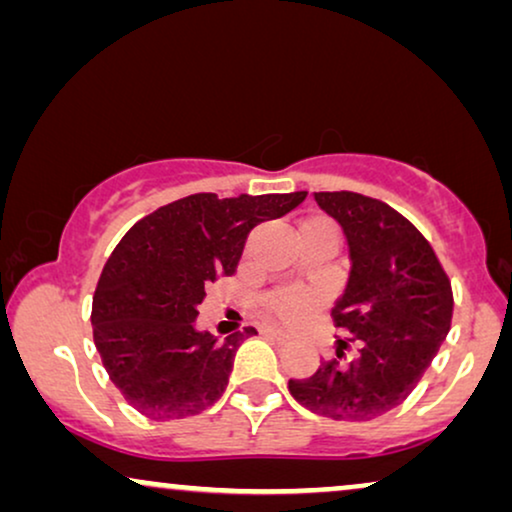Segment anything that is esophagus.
<instances>
[{
    "label": "esophagus",
    "instance_id": "1",
    "mask_svg": "<svg viewBox=\"0 0 512 512\" xmlns=\"http://www.w3.org/2000/svg\"><path fill=\"white\" fill-rule=\"evenodd\" d=\"M261 333H263V335H268V338H272V340H277V342H289V340H291V335H289V333H284L282 328L263 326V328H261Z\"/></svg>",
    "mask_w": 512,
    "mask_h": 512
}]
</instances>
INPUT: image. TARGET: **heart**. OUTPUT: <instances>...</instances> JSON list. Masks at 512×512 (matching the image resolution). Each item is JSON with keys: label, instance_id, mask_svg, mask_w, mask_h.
Listing matches in <instances>:
<instances>
[{"label": "heart", "instance_id": "b5f03b06", "mask_svg": "<svg viewBox=\"0 0 512 512\" xmlns=\"http://www.w3.org/2000/svg\"><path fill=\"white\" fill-rule=\"evenodd\" d=\"M305 226L326 228V230H333V233H338V228H335L328 219H324V216H314V219L305 223ZM324 303H326V293L321 289H312V286H284V289L270 291L268 296L263 298L265 312L282 321H289V324H298V321L307 319L310 314L321 310Z\"/></svg>", "mask_w": 512, "mask_h": 512}]
</instances>
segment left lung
Instances as JSON below:
<instances>
[{
    "instance_id": "obj_1",
    "label": "left lung",
    "mask_w": 512,
    "mask_h": 512,
    "mask_svg": "<svg viewBox=\"0 0 512 512\" xmlns=\"http://www.w3.org/2000/svg\"><path fill=\"white\" fill-rule=\"evenodd\" d=\"M347 235L352 275L333 307L338 349L317 373L289 380L300 405L338 422H368L412 394L452 324V284L426 237L387 202L314 193Z\"/></svg>"
}]
</instances>
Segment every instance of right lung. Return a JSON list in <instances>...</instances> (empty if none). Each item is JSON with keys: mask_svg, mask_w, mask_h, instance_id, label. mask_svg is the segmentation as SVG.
I'll return each mask as SVG.
<instances>
[{"mask_svg": "<svg viewBox=\"0 0 512 512\" xmlns=\"http://www.w3.org/2000/svg\"><path fill=\"white\" fill-rule=\"evenodd\" d=\"M307 191L219 198L195 193L137 221L111 251L93 296V340L111 382L144 417L200 415L228 387L235 352L254 326L226 340L195 331L205 289L233 277L251 228L279 219Z\"/></svg>", "mask_w": 512, "mask_h": 512, "instance_id": "add662e5", "label": "right lung"}]
</instances>
